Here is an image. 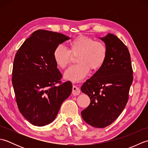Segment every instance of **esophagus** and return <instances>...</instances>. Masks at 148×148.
<instances>
[{"label":"esophagus","instance_id":"obj_1","mask_svg":"<svg viewBox=\"0 0 148 148\" xmlns=\"http://www.w3.org/2000/svg\"><path fill=\"white\" fill-rule=\"evenodd\" d=\"M72 95L76 96L78 95L80 93V90L79 88H77L76 86H72Z\"/></svg>","mask_w":148,"mask_h":148}]
</instances>
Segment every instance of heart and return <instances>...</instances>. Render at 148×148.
Segmentation results:
<instances>
[{
    "label": "heart",
    "instance_id": "1",
    "mask_svg": "<svg viewBox=\"0 0 148 148\" xmlns=\"http://www.w3.org/2000/svg\"><path fill=\"white\" fill-rule=\"evenodd\" d=\"M76 56L77 64L69 67L64 72L65 79L79 82L89 73L90 69L97 71L102 67L108 56L105 43L92 37L80 35L69 43V49L58 45L53 51V60L58 67L64 69Z\"/></svg>",
    "mask_w": 148,
    "mask_h": 148
}]
</instances>
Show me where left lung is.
<instances>
[{
    "label": "left lung",
    "instance_id": "1",
    "mask_svg": "<svg viewBox=\"0 0 148 148\" xmlns=\"http://www.w3.org/2000/svg\"><path fill=\"white\" fill-rule=\"evenodd\" d=\"M100 39L108 48V56L102 67L81 86L91 100L81 116L91 126L104 128L114 122L126 106L133 70L129 51L118 37L108 34Z\"/></svg>",
    "mask_w": 148,
    "mask_h": 148
}]
</instances>
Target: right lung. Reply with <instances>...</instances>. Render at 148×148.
I'll return each mask as SVG.
<instances>
[{
	"instance_id": "obj_1",
	"label": "right lung",
	"mask_w": 148,
	"mask_h": 148,
	"mask_svg": "<svg viewBox=\"0 0 148 148\" xmlns=\"http://www.w3.org/2000/svg\"><path fill=\"white\" fill-rule=\"evenodd\" d=\"M69 39L60 33L36 30L15 55L12 83L18 108L35 126H45L54 120L72 92L71 81L61 82L62 75L53 56L56 47Z\"/></svg>"
}]
</instances>
